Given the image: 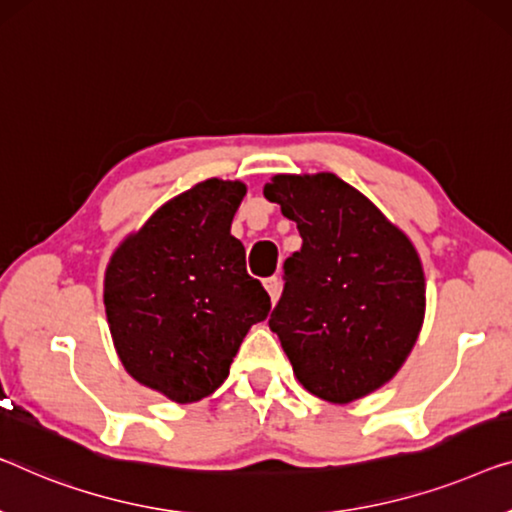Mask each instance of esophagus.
<instances>
[{"instance_id": "esophagus-1", "label": "esophagus", "mask_w": 512, "mask_h": 512, "mask_svg": "<svg viewBox=\"0 0 512 512\" xmlns=\"http://www.w3.org/2000/svg\"><path fill=\"white\" fill-rule=\"evenodd\" d=\"M265 288H268L272 302H277L279 293H281V279L279 277H268V279H265Z\"/></svg>"}]
</instances>
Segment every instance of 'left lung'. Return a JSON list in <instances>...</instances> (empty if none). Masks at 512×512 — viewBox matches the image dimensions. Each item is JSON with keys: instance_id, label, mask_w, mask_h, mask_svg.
Listing matches in <instances>:
<instances>
[{"instance_id": "left-lung-1", "label": "left lung", "mask_w": 512, "mask_h": 512, "mask_svg": "<svg viewBox=\"0 0 512 512\" xmlns=\"http://www.w3.org/2000/svg\"><path fill=\"white\" fill-rule=\"evenodd\" d=\"M270 203L298 224L270 330L311 395L348 404L388 383L425 318V274L411 240L332 173L274 175Z\"/></svg>"}]
</instances>
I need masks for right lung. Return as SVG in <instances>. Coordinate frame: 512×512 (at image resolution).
<instances>
[{
	"label": "right lung",
	"instance_id": "right-lung-1",
	"mask_svg": "<svg viewBox=\"0 0 512 512\" xmlns=\"http://www.w3.org/2000/svg\"><path fill=\"white\" fill-rule=\"evenodd\" d=\"M247 187L212 177L161 205L115 249L103 305L122 365L177 404L212 395L270 295L231 235Z\"/></svg>",
	"mask_w": 512,
	"mask_h": 512
}]
</instances>
